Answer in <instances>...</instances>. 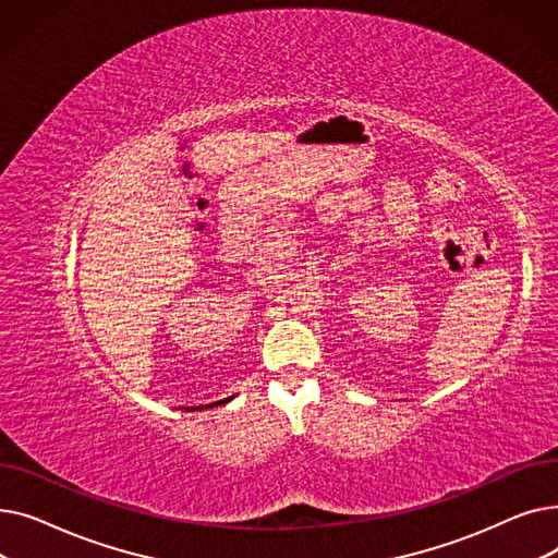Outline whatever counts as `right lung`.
I'll use <instances>...</instances> for the list:
<instances>
[{"label":"right lung","instance_id":"right-lung-1","mask_svg":"<svg viewBox=\"0 0 558 558\" xmlns=\"http://www.w3.org/2000/svg\"><path fill=\"white\" fill-rule=\"evenodd\" d=\"M228 400H230V398H228ZM228 400H219V402H228ZM219 402H213V404H219ZM213 404H205V409L213 407ZM201 409H203V404H201Z\"/></svg>","mask_w":558,"mask_h":558}]
</instances>
